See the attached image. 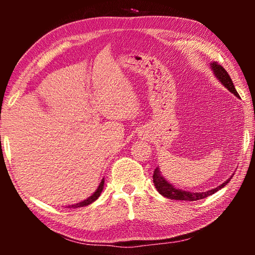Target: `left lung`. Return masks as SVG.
<instances>
[{"instance_id":"left-lung-1","label":"left lung","mask_w":255,"mask_h":255,"mask_svg":"<svg viewBox=\"0 0 255 255\" xmlns=\"http://www.w3.org/2000/svg\"><path fill=\"white\" fill-rule=\"evenodd\" d=\"M210 68H211V71H213L214 75L216 76V79L221 82V83L225 86V88L231 93L234 94V96H236L237 98H240L234 84H233L231 76L228 75V73L225 71V68H224L222 65H218V64L215 62L210 63ZM231 179H232V176L231 178H228L225 182H223L221 185H218L217 188L208 190V191L190 192V191H184V190H182V189H178L176 187H174L173 184H171L169 181H167L162 175L161 170H159L158 166L155 169L154 174H153V183L157 191L159 192V195H162L165 198H169V199L183 200V201H196V200L204 199V198L214 195V193L217 192L218 190H221L222 188L225 187V185L230 182Z\"/></svg>"}]
</instances>
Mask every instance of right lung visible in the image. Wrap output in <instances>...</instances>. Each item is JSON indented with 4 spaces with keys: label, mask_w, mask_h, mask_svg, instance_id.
Returning <instances> with one entry per match:
<instances>
[{
    "label": "right lung",
    "mask_w": 255,
    "mask_h": 255,
    "mask_svg": "<svg viewBox=\"0 0 255 255\" xmlns=\"http://www.w3.org/2000/svg\"><path fill=\"white\" fill-rule=\"evenodd\" d=\"M103 187H105V179H102V180H101V182H100V184H99L98 189L96 190V191L93 192V195H92V196H90V197L88 198V199H85V200H83V201L79 202V204H74V205L67 206V208H80V207H84V206H89V205H91L92 202L96 201V200L98 199V198L100 197L101 192H102V190H103Z\"/></svg>",
    "instance_id": "1"
}]
</instances>
